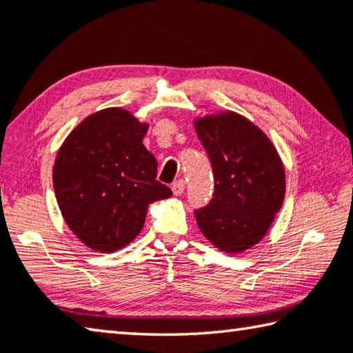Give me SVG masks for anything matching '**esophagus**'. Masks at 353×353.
Wrapping results in <instances>:
<instances>
[{"mask_svg":"<svg viewBox=\"0 0 353 353\" xmlns=\"http://www.w3.org/2000/svg\"><path fill=\"white\" fill-rule=\"evenodd\" d=\"M171 188H172V193H174L176 196H181V194L183 193V190H185V182H183L182 179H179V181L172 183Z\"/></svg>","mask_w":353,"mask_h":353,"instance_id":"1","label":"esophagus"}]
</instances>
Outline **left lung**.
Masks as SVG:
<instances>
[{
    "label": "left lung",
    "instance_id": "1",
    "mask_svg": "<svg viewBox=\"0 0 353 353\" xmlns=\"http://www.w3.org/2000/svg\"><path fill=\"white\" fill-rule=\"evenodd\" d=\"M214 172V194L194 210L201 232L226 253L265 236L286 193L276 149L253 122L232 111L194 122Z\"/></svg>",
    "mask_w": 353,
    "mask_h": 353
}]
</instances>
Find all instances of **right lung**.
I'll return each instance as SVG.
<instances>
[{"mask_svg": "<svg viewBox=\"0 0 353 353\" xmlns=\"http://www.w3.org/2000/svg\"><path fill=\"white\" fill-rule=\"evenodd\" d=\"M148 124L130 111L88 116L61 146L53 187L67 226L89 248L113 253L144 226L148 205L172 192L157 181V160L144 148Z\"/></svg>", "mask_w": 353, "mask_h": 353, "instance_id": "add662e5", "label": "right lung"}]
</instances>
